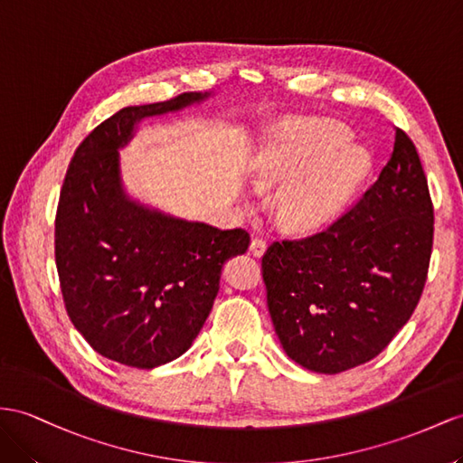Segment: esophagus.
I'll use <instances>...</instances> for the list:
<instances>
[{
	"label": "esophagus",
	"instance_id": "34e87169",
	"mask_svg": "<svg viewBox=\"0 0 463 463\" xmlns=\"http://www.w3.org/2000/svg\"><path fill=\"white\" fill-rule=\"evenodd\" d=\"M250 252H252V256H256V258H260V256H264V252H266V241L264 239H252V242H250Z\"/></svg>",
	"mask_w": 463,
	"mask_h": 463
}]
</instances>
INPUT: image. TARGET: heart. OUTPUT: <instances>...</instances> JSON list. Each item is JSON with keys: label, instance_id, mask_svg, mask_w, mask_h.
<instances>
[{"label": "heart", "instance_id": "1", "mask_svg": "<svg viewBox=\"0 0 463 463\" xmlns=\"http://www.w3.org/2000/svg\"><path fill=\"white\" fill-rule=\"evenodd\" d=\"M348 138L338 125L311 123L279 130L254 154L252 172L260 187L296 180L278 203V217L286 227L321 229L358 192L372 156L364 146L348 145Z\"/></svg>", "mask_w": 463, "mask_h": 463}]
</instances>
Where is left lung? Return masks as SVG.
Listing matches in <instances>:
<instances>
[{
    "label": "left lung",
    "mask_w": 463,
    "mask_h": 463,
    "mask_svg": "<svg viewBox=\"0 0 463 463\" xmlns=\"http://www.w3.org/2000/svg\"><path fill=\"white\" fill-rule=\"evenodd\" d=\"M434 209L419 152L395 128L377 182L328 229L271 244L268 309L283 350L317 373L373 360L407 325L426 283Z\"/></svg>",
    "instance_id": "left-lung-1"
}]
</instances>
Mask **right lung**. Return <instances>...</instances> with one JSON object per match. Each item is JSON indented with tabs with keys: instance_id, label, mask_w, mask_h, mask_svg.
Here are the masks:
<instances>
[{
	"instance_id": "add662e5",
	"label": "right lung",
	"mask_w": 463,
	"mask_h": 463,
	"mask_svg": "<svg viewBox=\"0 0 463 463\" xmlns=\"http://www.w3.org/2000/svg\"><path fill=\"white\" fill-rule=\"evenodd\" d=\"M209 93L133 105L81 140L54 222V256L70 321L98 354L152 370L192 346L219 293L222 264L250 234L165 215L130 199L118 148L145 117L180 111Z\"/></svg>"
}]
</instances>
